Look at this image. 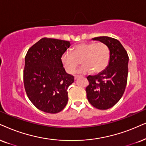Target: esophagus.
<instances>
[{
    "label": "esophagus",
    "mask_w": 146,
    "mask_h": 146,
    "mask_svg": "<svg viewBox=\"0 0 146 146\" xmlns=\"http://www.w3.org/2000/svg\"><path fill=\"white\" fill-rule=\"evenodd\" d=\"M79 77V75H75V77H74V79H77V77Z\"/></svg>",
    "instance_id": "esophagus-1"
}]
</instances>
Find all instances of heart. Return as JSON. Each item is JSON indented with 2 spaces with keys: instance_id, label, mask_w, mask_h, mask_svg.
<instances>
[{
  "instance_id": "heart-1",
  "label": "heart",
  "mask_w": 146,
  "mask_h": 146,
  "mask_svg": "<svg viewBox=\"0 0 146 146\" xmlns=\"http://www.w3.org/2000/svg\"><path fill=\"white\" fill-rule=\"evenodd\" d=\"M61 60L66 71L75 73L81 63L84 64L79 69V73H87L92 70L96 73L106 69L110 60V50L103 42H89L77 44L73 48V53L65 52Z\"/></svg>"
}]
</instances>
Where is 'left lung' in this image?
I'll list each match as a JSON object with an SVG mask.
<instances>
[{"mask_svg": "<svg viewBox=\"0 0 146 146\" xmlns=\"http://www.w3.org/2000/svg\"><path fill=\"white\" fill-rule=\"evenodd\" d=\"M93 40L104 43L110 50L109 64L96 75L87 77L89 85L86 91L90 104L100 110L114 106L124 94L128 75L129 56L119 40L107 36Z\"/></svg>", "mask_w": 146, "mask_h": 146, "instance_id": "1", "label": "left lung"}]
</instances>
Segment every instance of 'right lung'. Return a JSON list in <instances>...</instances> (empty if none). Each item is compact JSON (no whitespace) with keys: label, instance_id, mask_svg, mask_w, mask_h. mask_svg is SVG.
Segmentation results:
<instances>
[{"label":"right lung","instance_id":"right-lung-1","mask_svg":"<svg viewBox=\"0 0 146 146\" xmlns=\"http://www.w3.org/2000/svg\"><path fill=\"white\" fill-rule=\"evenodd\" d=\"M69 46V41L43 38L25 55L24 88L29 100L42 111L57 113L67 104V89L74 77L66 73L61 57Z\"/></svg>","mask_w":146,"mask_h":146}]
</instances>
